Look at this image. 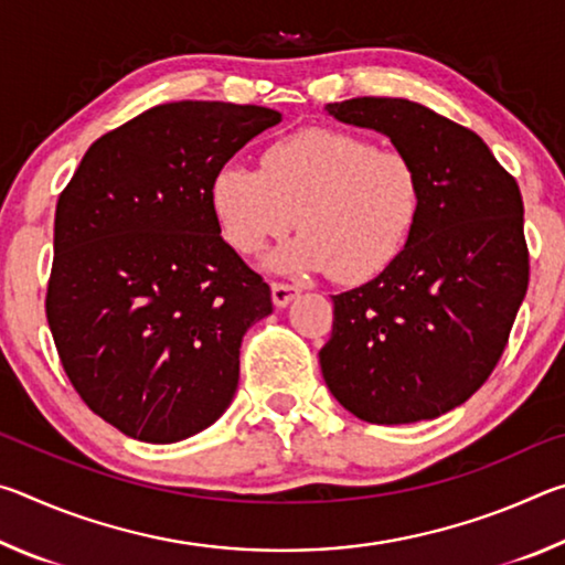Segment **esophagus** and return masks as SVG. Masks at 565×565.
I'll return each instance as SVG.
<instances>
[{"label": "esophagus", "instance_id": "1", "mask_svg": "<svg viewBox=\"0 0 565 565\" xmlns=\"http://www.w3.org/2000/svg\"><path fill=\"white\" fill-rule=\"evenodd\" d=\"M299 289L291 284H281V281H274L271 284V299L274 303L279 306V309H284V306H289L294 299H299Z\"/></svg>", "mask_w": 565, "mask_h": 565}]
</instances>
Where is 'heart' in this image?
I'll return each mask as SVG.
<instances>
[{
    "label": "heart",
    "instance_id": "b5f03b06",
    "mask_svg": "<svg viewBox=\"0 0 565 565\" xmlns=\"http://www.w3.org/2000/svg\"><path fill=\"white\" fill-rule=\"evenodd\" d=\"M209 202L234 252H262L299 224L303 232L271 256L274 269L363 284L406 252L424 212V177L404 151L379 149L363 134L306 127L269 141L262 169H218Z\"/></svg>",
    "mask_w": 565,
    "mask_h": 565
}]
</instances>
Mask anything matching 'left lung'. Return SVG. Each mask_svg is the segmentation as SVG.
Segmentation results:
<instances>
[{"instance_id":"obj_1","label":"left lung","mask_w":565,"mask_h":565,"mask_svg":"<svg viewBox=\"0 0 565 565\" xmlns=\"http://www.w3.org/2000/svg\"><path fill=\"white\" fill-rule=\"evenodd\" d=\"M416 161L424 212L388 271L333 296L321 374L369 424H414L461 406L486 384L529 289L523 199L476 131L408 99L327 104Z\"/></svg>"}]
</instances>
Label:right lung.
Segmentation results:
<instances>
[{
    "mask_svg": "<svg viewBox=\"0 0 565 565\" xmlns=\"http://www.w3.org/2000/svg\"><path fill=\"white\" fill-rule=\"evenodd\" d=\"M281 114L169 102L99 137L54 216L46 321L79 398L121 434L189 438L224 414L271 289L209 202L218 169Z\"/></svg>",
    "mask_w": 565,
    "mask_h": 565,
    "instance_id": "1",
    "label": "right lung"
}]
</instances>
